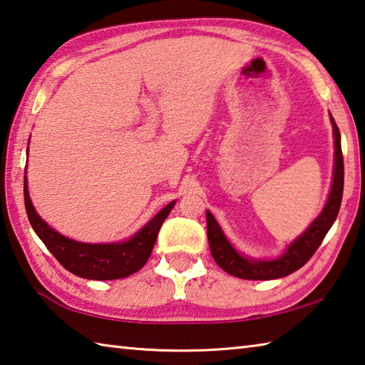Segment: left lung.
I'll return each instance as SVG.
<instances>
[{
	"instance_id": "8db88e82",
	"label": "left lung",
	"mask_w": 365,
	"mask_h": 365,
	"mask_svg": "<svg viewBox=\"0 0 365 365\" xmlns=\"http://www.w3.org/2000/svg\"><path fill=\"white\" fill-rule=\"evenodd\" d=\"M334 127L335 140V165H334V181L332 189L329 194L327 203L321 215L314 219L312 225L302 233L299 238L294 240L283 256L274 260H254L247 259L237 252L229 240L225 238L224 232L216 222L215 216L206 211V232H208V243L216 264L232 277L242 279H277L287 277V274L304 267L313 254L318 250L324 240L326 233L335 222L339 215L341 195H343V180H345V170H343V154L340 143V130L336 127L334 118L331 115Z\"/></svg>"
}]
</instances>
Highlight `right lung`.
Listing matches in <instances>:
<instances>
[{"label":"right lung","mask_w":365,"mask_h":365,"mask_svg":"<svg viewBox=\"0 0 365 365\" xmlns=\"http://www.w3.org/2000/svg\"><path fill=\"white\" fill-rule=\"evenodd\" d=\"M25 210L29 221L53 257L68 272L86 279H119L141 270L153 252L157 235L176 202H170L135 235L122 243L91 245L74 242L47 225L31 205L26 176L24 180Z\"/></svg>","instance_id":"right-lung-1"}]
</instances>
